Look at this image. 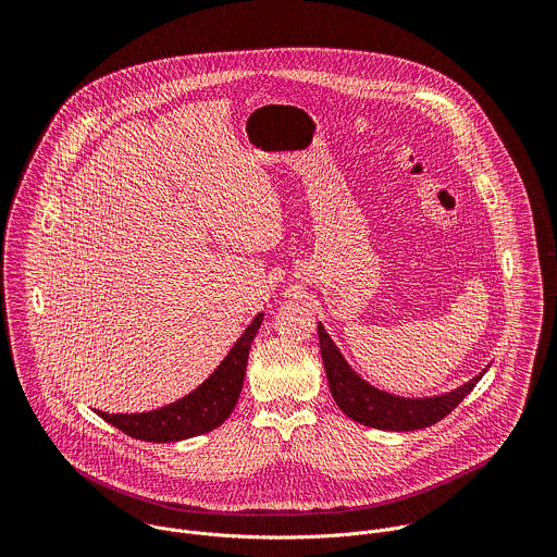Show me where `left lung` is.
I'll use <instances>...</instances> for the list:
<instances>
[{
	"mask_svg": "<svg viewBox=\"0 0 557 557\" xmlns=\"http://www.w3.org/2000/svg\"><path fill=\"white\" fill-rule=\"evenodd\" d=\"M317 329H320L322 359H324V368H326V376H329L335 404L346 417L368 428L392 430V432H410V430L430 428L441 419H445L451 410H456V406L483 376V374L473 376L462 387L443 396H434V399H401V396L385 394L368 385L363 379H359L348 368V363L335 348L333 339L326 335L324 326H317Z\"/></svg>",
	"mask_w": 557,
	"mask_h": 557,
	"instance_id": "left-lung-1",
	"label": "left lung"
}]
</instances>
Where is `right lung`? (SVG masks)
<instances>
[{
	"label": "right lung",
	"instance_id": "add662e5",
	"mask_svg": "<svg viewBox=\"0 0 557 557\" xmlns=\"http://www.w3.org/2000/svg\"><path fill=\"white\" fill-rule=\"evenodd\" d=\"M260 324L262 314L256 317L245 335L237 339L224 361L215 368V372L191 394L183 396L181 401L143 414H97L110 425L119 428L123 434L149 443H174L211 432L226 421L237 399H240L249 350Z\"/></svg>",
	"mask_w": 557,
	"mask_h": 557
}]
</instances>
